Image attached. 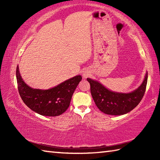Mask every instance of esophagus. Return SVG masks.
<instances>
[{"label":"esophagus","instance_id":"esophagus-1","mask_svg":"<svg viewBox=\"0 0 160 160\" xmlns=\"http://www.w3.org/2000/svg\"><path fill=\"white\" fill-rule=\"evenodd\" d=\"M90 75V73L89 72V71H84V72L82 73V77H83V78H87L88 76H89Z\"/></svg>","mask_w":160,"mask_h":160}]
</instances>
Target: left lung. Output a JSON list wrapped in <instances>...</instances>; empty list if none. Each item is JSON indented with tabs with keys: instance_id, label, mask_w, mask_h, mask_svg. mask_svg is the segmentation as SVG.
<instances>
[{
	"instance_id": "left-lung-1",
	"label": "left lung",
	"mask_w": 160,
	"mask_h": 160,
	"mask_svg": "<svg viewBox=\"0 0 160 160\" xmlns=\"http://www.w3.org/2000/svg\"><path fill=\"white\" fill-rule=\"evenodd\" d=\"M87 80L90 83L91 96L98 108L108 115H120L130 112L141 102L147 87L148 73L141 85L128 93L113 92L96 80L90 78Z\"/></svg>"
}]
</instances>
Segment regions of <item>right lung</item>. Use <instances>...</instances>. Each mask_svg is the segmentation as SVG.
<instances>
[{
    "mask_svg": "<svg viewBox=\"0 0 160 160\" xmlns=\"http://www.w3.org/2000/svg\"><path fill=\"white\" fill-rule=\"evenodd\" d=\"M16 80L20 96L30 109L45 116H58L69 108L73 93L82 76L70 78L50 89H36L25 83L17 66Z\"/></svg>",
    "mask_w": 160,
    "mask_h": 160,
    "instance_id": "1",
    "label": "right lung"
}]
</instances>
